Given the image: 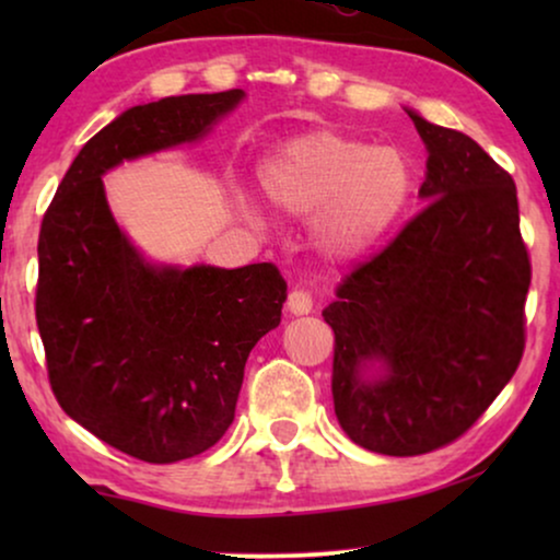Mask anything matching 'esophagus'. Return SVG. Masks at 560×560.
I'll return each mask as SVG.
<instances>
[{
    "mask_svg": "<svg viewBox=\"0 0 560 560\" xmlns=\"http://www.w3.org/2000/svg\"><path fill=\"white\" fill-rule=\"evenodd\" d=\"M285 305L293 316H308V313L313 311V298H311V293H305V290L295 288V290H290Z\"/></svg>",
    "mask_w": 560,
    "mask_h": 560,
    "instance_id": "obj_1",
    "label": "esophagus"
}]
</instances>
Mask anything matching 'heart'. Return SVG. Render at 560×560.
I'll return each mask as SVG.
<instances>
[{
	"mask_svg": "<svg viewBox=\"0 0 560 560\" xmlns=\"http://www.w3.org/2000/svg\"><path fill=\"white\" fill-rule=\"evenodd\" d=\"M259 188L280 213H316L313 247L331 262H351L370 255L400 221L416 188V167L400 148H374L324 129L295 137L267 158Z\"/></svg>",
	"mask_w": 560,
	"mask_h": 560,
	"instance_id": "1",
	"label": "heart"
}]
</instances>
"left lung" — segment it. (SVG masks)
Wrapping results in <instances>:
<instances>
[{"label":"left lung","instance_id":"left-lung-1","mask_svg":"<svg viewBox=\"0 0 560 560\" xmlns=\"http://www.w3.org/2000/svg\"><path fill=\"white\" fill-rule=\"evenodd\" d=\"M425 209L336 288L334 410L351 441L418 456L469 431L525 349L530 259L517 188L471 137L408 109Z\"/></svg>","mask_w":560,"mask_h":560}]
</instances>
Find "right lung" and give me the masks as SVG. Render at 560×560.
<instances>
[{
  "label": "right lung",
  "instance_id": "1",
  "mask_svg": "<svg viewBox=\"0 0 560 560\" xmlns=\"http://www.w3.org/2000/svg\"><path fill=\"white\" fill-rule=\"evenodd\" d=\"M242 98L232 89L121 112L83 144L43 217L35 318L52 393L75 423L148 464L198 456L226 433L288 285L270 262H150L114 221L102 175L203 140Z\"/></svg>",
  "mask_w": 560,
  "mask_h": 560
}]
</instances>
